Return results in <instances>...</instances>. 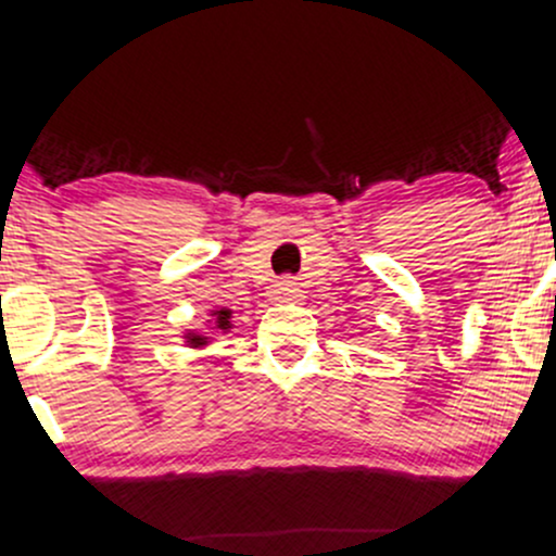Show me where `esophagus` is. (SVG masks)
I'll use <instances>...</instances> for the list:
<instances>
[{
    "label": "esophagus",
    "mask_w": 556,
    "mask_h": 556,
    "mask_svg": "<svg viewBox=\"0 0 556 556\" xmlns=\"http://www.w3.org/2000/svg\"><path fill=\"white\" fill-rule=\"evenodd\" d=\"M271 301H277V303H298V301H303V290L298 288V282H293V279H282V282L274 285Z\"/></svg>",
    "instance_id": "34e87169"
}]
</instances>
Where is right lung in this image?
Returning <instances> with one entry per match:
<instances>
[{
    "label": "right lung",
    "instance_id": "obj_1",
    "mask_svg": "<svg viewBox=\"0 0 556 556\" xmlns=\"http://www.w3.org/2000/svg\"><path fill=\"white\" fill-rule=\"evenodd\" d=\"M210 317H213L215 330H224V332L231 330V308H215ZM186 343H189L191 349H202L210 343V336H204V332H186Z\"/></svg>",
    "mask_w": 556,
    "mask_h": 556
}]
</instances>
